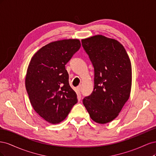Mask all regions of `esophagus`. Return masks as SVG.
Segmentation results:
<instances>
[{
    "label": "esophagus",
    "instance_id": "34e87169",
    "mask_svg": "<svg viewBox=\"0 0 156 156\" xmlns=\"http://www.w3.org/2000/svg\"><path fill=\"white\" fill-rule=\"evenodd\" d=\"M77 89L79 90V91H81V89H82V86H81V85H79V86H78V87H77Z\"/></svg>",
    "mask_w": 156,
    "mask_h": 156
}]
</instances>
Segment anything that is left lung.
Instances as JSON below:
<instances>
[{
	"mask_svg": "<svg viewBox=\"0 0 156 156\" xmlns=\"http://www.w3.org/2000/svg\"><path fill=\"white\" fill-rule=\"evenodd\" d=\"M94 68V88L83 103L92 120L110 122L119 116L131 93V64L119 41L102 35L81 40Z\"/></svg>",
	"mask_w": 156,
	"mask_h": 156,
	"instance_id": "obj_1",
	"label": "left lung"
}]
</instances>
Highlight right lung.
Returning <instances> with one entry per match:
<instances>
[{"label": "right lung", "mask_w": 156, "mask_h": 156, "mask_svg": "<svg viewBox=\"0 0 156 156\" xmlns=\"http://www.w3.org/2000/svg\"><path fill=\"white\" fill-rule=\"evenodd\" d=\"M81 48L77 39L51 42L37 51L28 66L25 87L34 111L49 123L63 121L77 103L65 65Z\"/></svg>", "instance_id": "1"}]
</instances>
